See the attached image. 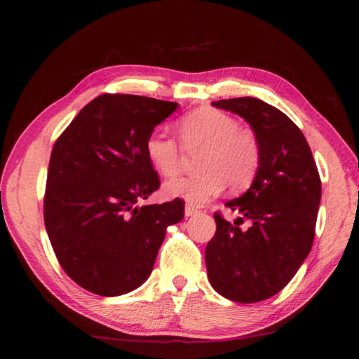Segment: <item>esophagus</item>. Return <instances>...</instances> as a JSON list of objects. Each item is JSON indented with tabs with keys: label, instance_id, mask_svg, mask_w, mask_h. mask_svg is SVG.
<instances>
[{
	"label": "esophagus",
	"instance_id": "1",
	"mask_svg": "<svg viewBox=\"0 0 359 359\" xmlns=\"http://www.w3.org/2000/svg\"><path fill=\"white\" fill-rule=\"evenodd\" d=\"M196 214H198V209L196 208H193V205H190V204L185 205V215L187 217H193V215H196Z\"/></svg>",
	"mask_w": 359,
	"mask_h": 359
}]
</instances>
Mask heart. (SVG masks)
<instances>
[{"mask_svg": "<svg viewBox=\"0 0 359 359\" xmlns=\"http://www.w3.org/2000/svg\"><path fill=\"white\" fill-rule=\"evenodd\" d=\"M177 130L187 149H203L198 158L201 172L168 182V196L203 205L218 196L224 187L241 193L257 179L261 166L259 139L252 130L241 128L234 117L217 109H196L179 120ZM145 154L163 177H174L179 172L182 150L174 137L161 131L150 133L145 139Z\"/></svg>", "mask_w": 359, "mask_h": 359, "instance_id": "b5f03b06", "label": "heart"}]
</instances>
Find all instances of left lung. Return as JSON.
Masks as SVG:
<instances>
[{
    "label": "left lung",
    "mask_w": 359,
    "mask_h": 359,
    "mask_svg": "<svg viewBox=\"0 0 359 359\" xmlns=\"http://www.w3.org/2000/svg\"><path fill=\"white\" fill-rule=\"evenodd\" d=\"M241 115L261 144V166L252 187L226 208L234 223L215 212V236L205 247L209 282L226 299L252 304L287 287L311 252L321 199V180L311 147L287 115L250 98L214 101ZM251 220L241 230L243 218Z\"/></svg>",
    "instance_id": "obj_1"
}]
</instances>
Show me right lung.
Wrapping results in <instances>:
<instances>
[{
    "label": "right lung",
    "mask_w": 359,
    "mask_h": 359,
    "mask_svg": "<svg viewBox=\"0 0 359 359\" xmlns=\"http://www.w3.org/2000/svg\"><path fill=\"white\" fill-rule=\"evenodd\" d=\"M177 102L104 93L90 101L52 149L44 223L63 271L79 287L120 296L147 280L184 203L137 205L160 188L145 139Z\"/></svg>",
    "instance_id": "right-lung-1"
}]
</instances>
